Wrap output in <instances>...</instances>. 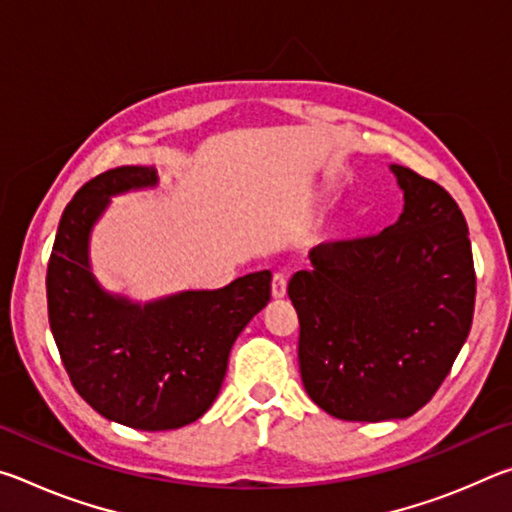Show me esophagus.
I'll return each mask as SVG.
<instances>
[{
    "instance_id": "1",
    "label": "esophagus",
    "mask_w": 512,
    "mask_h": 512,
    "mask_svg": "<svg viewBox=\"0 0 512 512\" xmlns=\"http://www.w3.org/2000/svg\"><path fill=\"white\" fill-rule=\"evenodd\" d=\"M271 293H273L275 300H280V298L287 296V275H284V273H275L273 275Z\"/></svg>"
}]
</instances>
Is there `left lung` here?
Returning <instances> with one entry per match:
<instances>
[{"mask_svg": "<svg viewBox=\"0 0 512 512\" xmlns=\"http://www.w3.org/2000/svg\"><path fill=\"white\" fill-rule=\"evenodd\" d=\"M404 212L379 235L327 241L289 282L300 377L339 420L420 411L470 334L476 275L463 212L443 187L391 164Z\"/></svg>", "mask_w": 512, "mask_h": 512, "instance_id": "obj_1", "label": "left lung"}]
</instances>
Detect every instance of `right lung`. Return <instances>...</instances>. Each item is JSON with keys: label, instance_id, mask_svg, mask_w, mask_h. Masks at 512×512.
<instances>
[{"label": "right lung", "instance_id": "1", "mask_svg": "<svg viewBox=\"0 0 512 512\" xmlns=\"http://www.w3.org/2000/svg\"><path fill=\"white\" fill-rule=\"evenodd\" d=\"M158 185L153 167H117L85 183L60 216L47 266L49 325L69 379L103 418L142 431L180 429L221 391L232 343L271 300V273L214 291L133 302L101 289L90 232L110 196Z\"/></svg>", "mask_w": 512, "mask_h": 512}]
</instances>
